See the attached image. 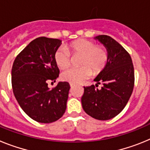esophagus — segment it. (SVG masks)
<instances>
[{
  "instance_id": "1",
  "label": "esophagus",
  "mask_w": 150,
  "mask_h": 150,
  "mask_svg": "<svg viewBox=\"0 0 150 150\" xmlns=\"http://www.w3.org/2000/svg\"><path fill=\"white\" fill-rule=\"evenodd\" d=\"M70 86H71V88H74V87L75 86V85H74V84H72V83H71V84H70Z\"/></svg>"
}]
</instances>
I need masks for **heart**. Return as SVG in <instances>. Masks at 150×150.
<instances>
[{
	"mask_svg": "<svg viewBox=\"0 0 150 150\" xmlns=\"http://www.w3.org/2000/svg\"><path fill=\"white\" fill-rule=\"evenodd\" d=\"M60 48L54 54L55 63L60 69H66L71 64V55L79 56L78 68H70L61 75L63 81L79 84L91 75H97L105 67L108 52L103 46H95L91 40L78 39Z\"/></svg>",
	"mask_w": 150,
	"mask_h": 150,
	"instance_id": "obj_1",
	"label": "heart"
}]
</instances>
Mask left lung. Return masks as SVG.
<instances>
[{
	"label": "left lung",
	"mask_w": 150,
	"mask_h": 150,
	"mask_svg": "<svg viewBox=\"0 0 150 150\" xmlns=\"http://www.w3.org/2000/svg\"><path fill=\"white\" fill-rule=\"evenodd\" d=\"M107 49L108 61L94 80L95 86L101 83L100 90L95 86L84 87L81 98L84 111L98 120H108L117 116L126 106L133 91L134 71L129 53L107 35L95 37Z\"/></svg>",
	"instance_id": "left-lung-1"
}]
</instances>
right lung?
Segmentation results:
<instances>
[{
	"label": "right lung",
	"instance_id": "1",
	"mask_svg": "<svg viewBox=\"0 0 150 150\" xmlns=\"http://www.w3.org/2000/svg\"><path fill=\"white\" fill-rule=\"evenodd\" d=\"M62 44L59 39L36 38L18 54L12 67V87L24 112L41 123L57 121L67 107L70 85L59 82L50 89L48 82L59 77L54 54Z\"/></svg>",
	"mask_w": 150,
	"mask_h": 150
}]
</instances>
